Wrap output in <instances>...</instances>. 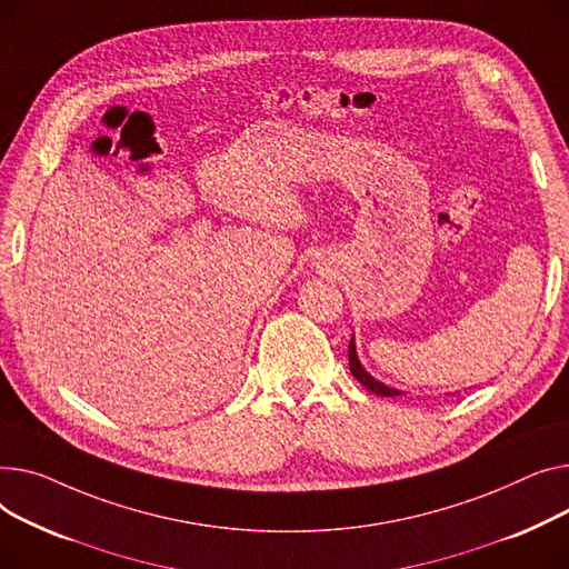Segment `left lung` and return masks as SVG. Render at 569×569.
<instances>
[{
  "label": "left lung",
  "mask_w": 569,
  "mask_h": 569,
  "mask_svg": "<svg viewBox=\"0 0 569 569\" xmlns=\"http://www.w3.org/2000/svg\"><path fill=\"white\" fill-rule=\"evenodd\" d=\"M349 370H351V375H353L367 390L375 392V395H381V397H397V395H402V390L390 388V386L377 381L372 375L365 372V367L360 365L358 353H356V342H353V338H351V342H349Z\"/></svg>",
  "instance_id": "1"
}]
</instances>
